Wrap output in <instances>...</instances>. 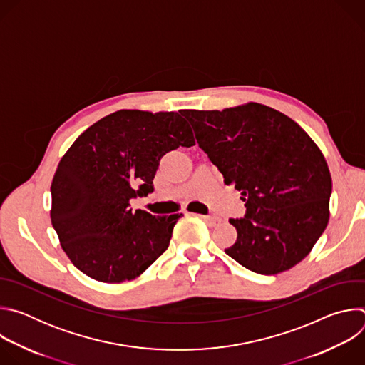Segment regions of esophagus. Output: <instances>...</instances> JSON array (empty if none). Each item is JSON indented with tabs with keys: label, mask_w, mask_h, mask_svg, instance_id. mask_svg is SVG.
I'll return each instance as SVG.
<instances>
[{
	"label": "esophagus",
	"mask_w": 365,
	"mask_h": 365,
	"mask_svg": "<svg viewBox=\"0 0 365 365\" xmlns=\"http://www.w3.org/2000/svg\"><path fill=\"white\" fill-rule=\"evenodd\" d=\"M200 220H203L205 222H207V224H211V225H218L220 222H221V220L220 218H217V217H211V215H197Z\"/></svg>",
	"instance_id": "34e87169"
}]
</instances>
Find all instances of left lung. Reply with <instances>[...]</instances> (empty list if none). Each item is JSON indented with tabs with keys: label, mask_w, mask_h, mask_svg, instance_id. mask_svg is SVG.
<instances>
[{
	"label": "left lung",
	"mask_w": 365,
	"mask_h": 365,
	"mask_svg": "<svg viewBox=\"0 0 365 365\" xmlns=\"http://www.w3.org/2000/svg\"><path fill=\"white\" fill-rule=\"evenodd\" d=\"M183 115L225 185L245 202V217L230 220L238 235L225 252L266 276L302 262L329 221L332 179L315 141L292 118L257 102Z\"/></svg>",
	"instance_id": "8db88e82"
}]
</instances>
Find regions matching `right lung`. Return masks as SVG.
Masks as SVG:
<instances>
[{
    "mask_svg": "<svg viewBox=\"0 0 365 365\" xmlns=\"http://www.w3.org/2000/svg\"><path fill=\"white\" fill-rule=\"evenodd\" d=\"M195 144L179 113L121 110L85 130L65 153L51 182L50 220L71 262L103 283L144 273L169 247L182 214L131 211L153 192L163 155Z\"/></svg>",
    "mask_w": 365,
    "mask_h": 365,
    "instance_id": "1",
    "label": "right lung"
}]
</instances>
